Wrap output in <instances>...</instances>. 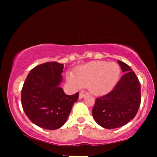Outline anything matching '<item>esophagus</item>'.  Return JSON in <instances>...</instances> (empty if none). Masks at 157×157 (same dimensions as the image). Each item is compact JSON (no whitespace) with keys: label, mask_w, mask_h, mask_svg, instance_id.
I'll list each match as a JSON object with an SVG mask.
<instances>
[{"label":"esophagus","mask_w":157,"mask_h":157,"mask_svg":"<svg viewBox=\"0 0 157 157\" xmlns=\"http://www.w3.org/2000/svg\"><path fill=\"white\" fill-rule=\"evenodd\" d=\"M85 95H86V94H84V93H80V94H79V98H83L84 97H85Z\"/></svg>","instance_id":"obj_1"}]
</instances>
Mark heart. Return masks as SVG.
Listing matches in <instances>:
<instances>
[{
    "instance_id": "obj_1",
    "label": "heart",
    "mask_w": 157,
    "mask_h": 157,
    "mask_svg": "<svg viewBox=\"0 0 157 157\" xmlns=\"http://www.w3.org/2000/svg\"><path fill=\"white\" fill-rule=\"evenodd\" d=\"M120 74V66L116 63L98 61L81 66L75 74L68 73L66 80L73 89L87 86L92 94L102 95L113 89Z\"/></svg>"
}]
</instances>
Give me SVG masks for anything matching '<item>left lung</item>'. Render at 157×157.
Here are the masks:
<instances>
[{"label": "left lung", "instance_id": "left-lung-1", "mask_svg": "<svg viewBox=\"0 0 157 157\" xmlns=\"http://www.w3.org/2000/svg\"><path fill=\"white\" fill-rule=\"evenodd\" d=\"M124 75L109 94L95 99L92 114L95 121L105 129L124 125L136 115L140 107V86L136 74L121 61H118Z\"/></svg>", "mask_w": 157, "mask_h": 157}]
</instances>
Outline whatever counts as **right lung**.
Segmentation results:
<instances>
[{"mask_svg": "<svg viewBox=\"0 0 157 157\" xmlns=\"http://www.w3.org/2000/svg\"><path fill=\"white\" fill-rule=\"evenodd\" d=\"M63 64L46 62L33 68L21 91V103L26 116L37 126L55 130L68 119L79 93L66 95L59 84Z\"/></svg>", "mask_w": 157, "mask_h": 157, "instance_id": "obj_1", "label": "right lung"}]
</instances>
